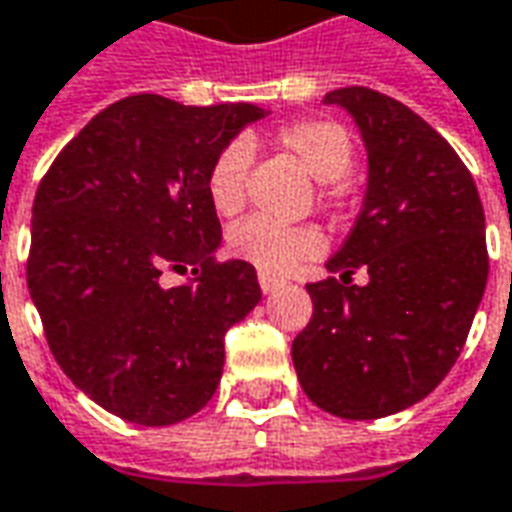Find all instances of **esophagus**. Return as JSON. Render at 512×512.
Instances as JSON below:
<instances>
[{"instance_id":"esophagus-1","label":"esophagus","mask_w":512,"mask_h":512,"mask_svg":"<svg viewBox=\"0 0 512 512\" xmlns=\"http://www.w3.org/2000/svg\"><path fill=\"white\" fill-rule=\"evenodd\" d=\"M259 286H262V292L264 295H273L275 289H281V281H278V278H273V275H259Z\"/></svg>"}]
</instances>
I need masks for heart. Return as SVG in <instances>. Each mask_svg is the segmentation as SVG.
Here are the masks:
<instances>
[{
	"label": "heart",
	"mask_w": 512,
	"mask_h": 512,
	"mask_svg": "<svg viewBox=\"0 0 512 512\" xmlns=\"http://www.w3.org/2000/svg\"><path fill=\"white\" fill-rule=\"evenodd\" d=\"M273 143L303 165L308 176L322 181L325 201H336L342 179L353 162V140L342 123L331 118H300L284 123L273 134ZM253 151L248 140H231L209 165L206 195L217 215L234 217L242 212L248 198V170ZM322 248L320 231L314 226H289L267 217H248L228 231V250L256 267L264 275H284L300 259L314 256Z\"/></svg>",
	"instance_id": "obj_1"
}]
</instances>
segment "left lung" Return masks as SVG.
<instances>
[{
	"label": "left lung",
	"mask_w": 512,
	"mask_h": 512,
	"mask_svg": "<svg viewBox=\"0 0 512 512\" xmlns=\"http://www.w3.org/2000/svg\"><path fill=\"white\" fill-rule=\"evenodd\" d=\"M350 112L369 162L364 209L308 284L314 314L292 342L297 380L322 411L380 419L447 378L469 336L485 281V215L455 148L391 96L325 93ZM355 269L370 281L352 284Z\"/></svg>",
	"instance_id": "1"
}]
</instances>
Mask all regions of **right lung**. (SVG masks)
Listing matches in <instances>:
<instances>
[{
	"instance_id": "obj_1",
	"label": "right lung",
	"mask_w": 512,
	"mask_h": 512,
	"mask_svg": "<svg viewBox=\"0 0 512 512\" xmlns=\"http://www.w3.org/2000/svg\"><path fill=\"white\" fill-rule=\"evenodd\" d=\"M264 115L129 96L76 134L35 192L27 286L46 342L76 389L126 422L165 427L201 411L226 331L262 300L248 262H215L206 173ZM190 266L187 285L161 286L165 269Z\"/></svg>"
}]
</instances>
